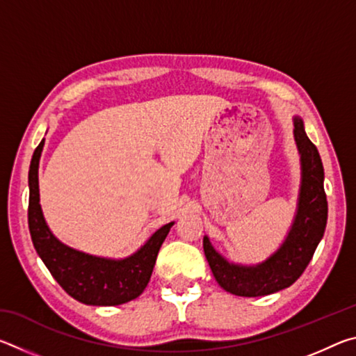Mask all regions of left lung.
<instances>
[{"label": "left lung", "mask_w": 356, "mask_h": 356, "mask_svg": "<svg viewBox=\"0 0 356 356\" xmlns=\"http://www.w3.org/2000/svg\"><path fill=\"white\" fill-rule=\"evenodd\" d=\"M293 138L300 152L301 184L297 213L280 248L261 264L240 265L226 261L213 248L207 236L202 240L204 254L215 280L229 293L238 297H264L292 286L308 267L323 237L328 218L323 165L298 116L293 118Z\"/></svg>", "instance_id": "8db88e82"}]
</instances>
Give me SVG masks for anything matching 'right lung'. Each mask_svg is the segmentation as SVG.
I'll return each mask as SVG.
<instances>
[{
    "instance_id": "1",
    "label": "right lung",
    "mask_w": 356,
    "mask_h": 356,
    "mask_svg": "<svg viewBox=\"0 0 356 356\" xmlns=\"http://www.w3.org/2000/svg\"><path fill=\"white\" fill-rule=\"evenodd\" d=\"M44 143L42 140L35 147L28 174V225L38 254L58 284L84 305L118 306L140 297L174 221L161 226L140 250L125 259L86 254L59 242L47 226L39 202V160Z\"/></svg>"
}]
</instances>
